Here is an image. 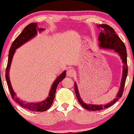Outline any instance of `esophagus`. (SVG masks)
Wrapping results in <instances>:
<instances>
[{
    "label": "esophagus",
    "mask_w": 134,
    "mask_h": 134,
    "mask_svg": "<svg viewBox=\"0 0 134 134\" xmlns=\"http://www.w3.org/2000/svg\"><path fill=\"white\" fill-rule=\"evenodd\" d=\"M75 74H76V72H75V70H73V69H69L67 71V76L70 77L74 76Z\"/></svg>",
    "instance_id": "esophagus-1"
}]
</instances>
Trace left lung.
<instances>
[{"mask_svg":"<svg viewBox=\"0 0 134 134\" xmlns=\"http://www.w3.org/2000/svg\"><path fill=\"white\" fill-rule=\"evenodd\" d=\"M98 27L101 28V32L99 34V38H98L100 47L103 48L115 50V51L117 52L120 56L121 60H122V62L124 63V66H123V74L120 87V90L116 96V98H115L110 103H108L104 104V105H103V104L97 105V104L85 103L81 98L76 83H74L75 93H76L77 98L79 103L84 108L90 110V111H96V110H101L104 108H107L113 105L115 103H116L118 99H120L122 96L124 87H125L126 78H127V73H128L127 50H126V47L124 42L121 40L120 38L118 37V35L115 33L114 30L110 26L107 25V24H99Z\"/></svg>","mask_w":134,"mask_h":134,"instance_id":"obj_1","label":"left lung"}]
</instances>
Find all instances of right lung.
<instances>
[{
	"instance_id": "add662e5",
	"label": "right lung",
	"mask_w": 134,
	"mask_h": 134,
	"mask_svg": "<svg viewBox=\"0 0 134 134\" xmlns=\"http://www.w3.org/2000/svg\"><path fill=\"white\" fill-rule=\"evenodd\" d=\"M44 30V29L43 28L38 29L37 24L36 23H31V24H28L24 27V30L21 32V34L13 41V44H12L11 47L10 48V50H9V52L8 62H7V68H6L5 70V79L6 81H7V86H8L9 90L10 91V93L11 94L13 99L22 107L33 111H44L50 108L55 98V92H56L58 84L65 77L66 71L65 70V71L63 72L55 79L54 82L52 84L51 89H50L48 96L44 101L38 103H26L25 101L21 100L19 98H18L16 96V93L13 91V89L12 87L11 84H10V79H9V69H10L12 60H13V55L14 54L16 49L21 47L22 44L25 43L26 42L30 40L31 38L35 37L36 34H37L38 30L39 31H41Z\"/></svg>"
}]
</instances>
